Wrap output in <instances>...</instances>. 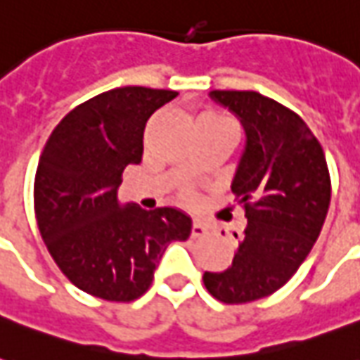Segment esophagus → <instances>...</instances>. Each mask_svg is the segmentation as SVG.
Segmentation results:
<instances>
[{"instance_id":"1","label":"esophagus","mask_w":360,"mask_h":360,"mask_svg":"<svg viewBox=\"0 0 360 360\" xmlns=\"http://www.w3.org/2000/svg\"><path fill=\"white\" fill-rule=\"evenodd\" d=\"M206 233H208V227L204 226L202 221L195 219V221H193V227H191V237L196 239V237H204Z\"/></svg>"}]
</instances>
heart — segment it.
<instances>
[{
	"instance_id": "heart-1",
	"label": "heart",
	"mask_w": 360,
	"mask_h": 360,
	"mask_svg": "<svg viewBox=\"0 0 360 360\" xmlns=\"http://www.w3.org/2000/svg\"><path fill=\"white\" fill-rule=\"evenodd\" d=\"M196 127L198 129H231V131H237L233 119L227 117L224 113H206V115L198 119ZM185 198L191 200V195H185Z\"/></svg>"
}]
</instances>
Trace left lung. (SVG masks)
Returning <instances> with one entry per match:
<instances>
[{"label":"left lung","mask_w":360,"mask_h":360,"mask_svg":"<svg viewBox=\"0 0 360 360\" xmlns=\"http://www.w3.org/2000/svg\"><path fill=\"white\" fill-rule=\"evenodd\" d=\"M210 98L233 111L247 134L231 183L247 227L233 264L202 279L218 301L241 304L278 291L309 257L332 181L324 150L295 111L252 90H212Z\"/></svg>","instance_id":"8db88e82"}]
</instances>
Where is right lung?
<instances>
[{
    "label": "right lung",
    "mask_w": 360,
    "mask_h": 360,
    "mask_svg": "<svg viewBox=\"0 0 360 360\" xmlns=\"http://www.w3.org/2000/svg\"><path fill=\"white\" fill-rule=\"evenodd\" d=\"M175 96L144 86L94 96L59 121L40 154V235L67 279L103 301L146 293L167 245L191 235L193 221L177 208L142 210L117 200L123 169L142 160L146 121Z\"/></svg>",
    "instance_id": "add662e5"
}]
</instances>
